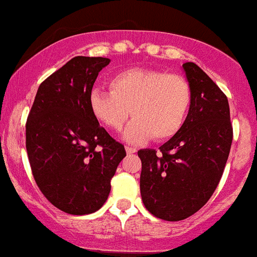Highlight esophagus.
<instances>
[{"label": "esophagus", "mask_w": 257, "mask_h": 257, "mask_svg": "<svg viewBox=\"0 0 257 257\" xmlns=\"http://www.w3.org/2000/svg\"><path fill=\"white\" fill-rule=\"evenodd\" d=\"M126 152L128 155H133V154H135V152H137V150H135V148H133V147H126Z\"/></svg>", "instance_id": "34e87169"}]
</instances>
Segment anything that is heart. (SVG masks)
I'll return each instance as SVG.
<instances>
[{"instance_id": "heart-1", "label": "heart", "mask_w": 257, "mask_h": 257, "mask_svg": "<svg viewBox=\"0 0 257 257\" xmlns=\"http://www.w3.org/2000/svg\"><path fill=\"white\" fill-rule=\"evenodd\" d=\"M192 105L190 84L180 75L133 68L110 78V92L93 89L89 109L97 120L114 131H124L128 143L169 139L179 133Z\"/></svg>"}]
</instances>
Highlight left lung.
I'll list each match as a JSON object with an SVG mask.
<instances>
[{
    "mask_svg": "<svg viewBox=\"0 0 257 257\" xmlns=\"http://www.w3.org/2000/svg\"><path fill=\"white\" fill-rule=\"evenodd\" d=\"M192 88L186 119L167 143L141 150V194L156 218L176 222L197 213L217 189L232 143L227 97L194 63L182 64Z\"/></svg>",
    "mask_w": 257,
    "mask_h": 257,
    "instance_id": "left-lung-1",
    "label": "left lung"
}]
</instances>
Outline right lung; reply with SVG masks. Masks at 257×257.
Wrapping results in <instances>:
<instances>
[{
  "label": "right lung",
  "instance_id": "1",
  "mask_svg": "<svg viewBox=\"0 0 257 257\" xmlns=\"http://www.w3.org/2000/svg\"><path fill=\"white\" fill-rule=\"evenodd\" d=\"M106 57L76 56L38 89L26 122V150L38 188L72 215L102 207L124 147L99 126L89 94Z\"/></svg>",
  "mask_w": 257,
  "mask_h": 257
}]
</instances>
